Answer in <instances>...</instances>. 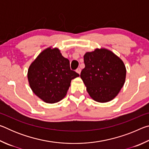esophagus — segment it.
I'll return each instance as SVG.
<instances>
[{
  "label": "esophagus",
  "instance_id": "obj_1",
  "mask_svg": "<svg viewBox=\"0 0 149 149\" xmlns=\"http://www.w3.org/2000/svg\"><path fill=\"white\" fill-rule=\"evenodd\" d=\"M76 72L78 73V74H80L81 73V68H78L76 70Z\"/></svg>",
  "mask_w": 149,
  "mask_h": 149
}]
</instances>
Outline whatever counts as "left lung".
<instances>
[{"instance_id":"obj_1","label":"left lung","mask_w":149,"mask_h":149,"mask_svg":"<svg viewBox=\"0 0 149 149\" xmlns=\"http://www.w3.org/2000/svg\"><path fill=\"white\" fill-rule=\"evenodd\" d=\"M85 68L80 77L87 91L95 101H110L125 83L126 69L122 60L112 52L97 49L84 55Z\"/></svg>"}]
</instances>
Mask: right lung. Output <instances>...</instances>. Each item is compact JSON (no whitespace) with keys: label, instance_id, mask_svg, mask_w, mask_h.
<instances>
[{"label":"right lung","instance_id":"add662e5","mask_svg":"<svg viewBox=\"0 0 149 149\" xmlns=\"http://www.w3.org/2000/svg\"><path fill=\"white\" fill-rule=\"evenodd\" d=\"M79 76L70 69L69 60L62 56L56 48H48L40 53L27 74L33 92L47 103L61 100L66 95L72 79Z\"/></svg>","mask_w":149,"mask_h":149}]
</instances>
